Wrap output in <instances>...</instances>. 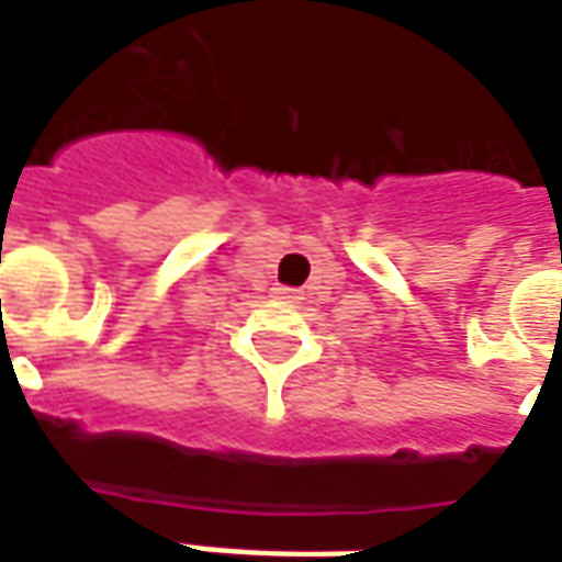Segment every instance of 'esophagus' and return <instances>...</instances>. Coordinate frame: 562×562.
<instances>
[{
  "instance_id": "obj_1",
  "label": "esophagus",
  "mask_w": 562,
  "mask_h": 562,
  "mask_svg": "<svg viewBox=\"0 0 562 562\" xmlns=\"http://www.w3.org/2000/svg\"><path fill=\"white\" fill-rule=\"evenodd\" d=\"M274 293V300H281V302H300V290L296 288H284V284H278V288L272 290Z\"/></svg>"
}]
</instances>
